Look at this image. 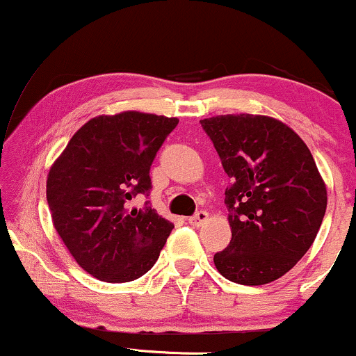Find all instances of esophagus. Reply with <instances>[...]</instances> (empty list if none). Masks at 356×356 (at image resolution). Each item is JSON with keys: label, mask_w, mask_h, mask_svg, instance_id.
I'll return each instance as SVG.
<instances>
[{"label": "esophagus", "mask_w": 356, "mask_h": 356, "mask_svg": "<svg viewBox=\"0 0 356 356\" xmlns=\"http://www.w3.org/2000/svg\"><path fill=\"white\" fill-rule=\"evenodd\" d=\"M209 219V214H207L206 211H199V212H195L194 216H192V218H189V224L191 226H202L204 222H206V220Z\"/></svg>", "instance_id": "34e87169"}]
</instances>
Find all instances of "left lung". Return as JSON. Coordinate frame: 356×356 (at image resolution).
<instances>
[{
	"label": "left lung",
	"mask_w": 356,
	"mask_h": 356,
	"mask_svg": "<svg viewBox=\"0 0 356 356\" xmlns=\"http://www.w3.org/2000/svg\"><path fill=\"white\" fill-rule=\"evenodd\" d=\"M229 186L224 192L232 238L214 254L232 283L259 286L289 271L316 238L326 187L298 134L271 117L219 115L201 120Z\"/></svg>",
	"instance_id": "left-lung-1"
}]
</instances>
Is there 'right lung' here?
Wrapping results in <instances>:
<instances>
[{"label":"right lung","mask_w":356,"mask_h":356,"mask_svg":"<svg viewBox=\"0 0 356 356\" xmlns=\"http://www.w3.org/2000/svg\"><path fill=\"white\" fill-rule=\"evenodd\" d=\"M177 118L140 112L92 118L51 165L47 201L53 226L88 275L107 283L144 276L164 248L174 224L149 201L150 165Z\"/></svg>","instance_id":"add662e5"}]
</instances>
